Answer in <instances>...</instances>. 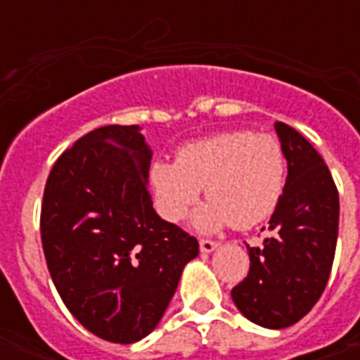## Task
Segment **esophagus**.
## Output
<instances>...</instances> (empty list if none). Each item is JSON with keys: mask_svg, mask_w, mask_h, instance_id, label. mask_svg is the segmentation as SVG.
Listing matches in <instances>:
<instances>
[{"mask_svg": "<svg viewBox=\"0 0 360 360\" xmlns=\"http://www.w3.org/2000/svg\"><path fill=\"white\" fill-rule=\"evenodd\" d=\"M218 249V243L210 241V239H200V252L204 255H210L214 250Z\"/></svg>", "mask_w": 360, "mask_h": 360, "instance_id": "34e87169", "label": "esophagus"}]
</instances>
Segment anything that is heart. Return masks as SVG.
Masks as SVG:
<instances>
[{"label": "heart", "instance_id": "b5f03b06", "mask_svg": "<svg viewBox=\"0 0 360 360\" xmlns=\"http://www.w3.org/2000/svg\"><path fill=\"white\" fill-rule=\"evenodd\" d=\"M148 181L158 214L167 221L185 218L204 187L210 200L195 212V229L212 233L231 224L250 229L278 208L285 156L270 134L221 133L185 144L173 164H152Z\"/></svg>", "mask_w": 360, "mask_h": 360}]
</instances>
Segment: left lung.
I'll return each mask as SVG.
<instances>
[{
  "instance_id": "1",
  "label": "left lung",
  "mask_w": 360,
  "mask_h": 360,
  "mask_svg": "<svg viewBox=\"0 0 360 360\" xmlns=\"http://www.w3.org/2000/svg\"><path fill=\"white\" fill-rule=\"evenodd\" d=\"M287 160V179L262 247H249V276L231 289L243 316L281 330L309 312L326 283L335 255L340 195L322 156L293 127L276 121Z\"/></svg>"
}]
</instances>
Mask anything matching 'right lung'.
I'll list each match as a JSON object with an SVG mask.
<instances>
[{"label": "right lung", "mask_w": 360, "mask_h": 360, "mask_svg": "<svg viewBox=\"0 0 360 360\" xmlns=\"http://www.w3.org/2000/svg\"><path fill=\"white\" fill-rule=\"evenodd\" d=\"M152 150L139 125L84 134L44 188V257L61 301L111 343L146 338L164 316L198 241L152 208Z\"/></svg>", "instance_id": "right-lung-1"}]
</instances>
